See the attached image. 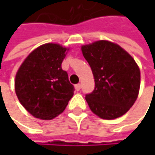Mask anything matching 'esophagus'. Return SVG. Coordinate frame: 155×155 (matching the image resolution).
I'll list each match as a JSON object with an SVG mask.
<instances>
[{"mask_svg":"<svg viewBox=\"0 0 155 155\" xmlns=\"http://www.w3.org/2000/svg\"><path fill=\"white\" fill-rule=\"evenodd\" d=\"M81 85L79 83V84H76V85H75V87H74V88H75V90L78 91H80V90H81Z\"/></svg>","mask_w":155,"mask_h":155,"instance_id":"1","label":"esophagus"}]
</instances>
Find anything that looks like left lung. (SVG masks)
Instances as JSON below:
<instances>
[{"mask_svg": "<svg viewBox=\"0 0 155 155\" xmlns=\"http://www.w3.org/2000/svg\"><path fill=\"white\" fill-rule=\"evenodd\" d=\"M89 63L95 89L86 95L91 110L103 119H115L134 105L140 90V69L135 59L119 45L98 40L81 47Z\"/></svg>", "mask_w": 155, "mask_h": 155, "instance_id": "1", "label": "left lung"}]
</instances>
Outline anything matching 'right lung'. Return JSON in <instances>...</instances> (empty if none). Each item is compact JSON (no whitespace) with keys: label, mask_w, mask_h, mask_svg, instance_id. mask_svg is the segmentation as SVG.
<instances>
[{"label":"right lung","mask_w":155,"mask_h":155,"mask_svg":"<svg viewBox=\"0 0 155 155\" xmlns=\"http://www.w3.org/2000/svg\"><path fill=\"white\" fill-rule=\"evenodd\" d=\"M69 47L47 43L34 49L17 71L15 92L33 117L50 120L60 115L74 96V86L62 69Z\"/></svg>","instance_id":"1"}]
</instances>
